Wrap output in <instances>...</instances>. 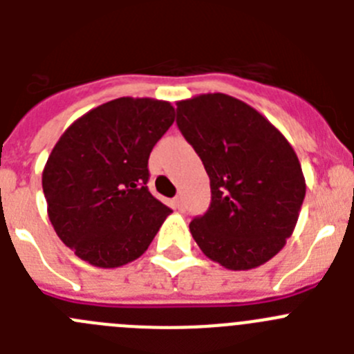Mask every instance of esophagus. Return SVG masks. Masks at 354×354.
<instances>
[{"instance_id":"esophagus-1","label":"esophagus","mask_w":354,"mask_h":354,"mask_svg":"<svg viewBox=\"0 0 354 354\" xmlns=\"http://www.w3.org/2000/svg\"><path fill=\"white\" fill-rule=\"evenodd\" d=\"M174 202H175V205H177V207H179V209H183V207H184L183 195H177V196H175V200H174Z\"/></svg>"}]
</instances>
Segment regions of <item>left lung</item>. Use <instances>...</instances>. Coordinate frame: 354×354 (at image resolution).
Listing matches in <instances>:
<instances>
[{"label":"left lung","instance_id":"left-lung-1","mask_svg":"<svg viewBox=\"0 0 354 354\" xmlns=\"http://www.w3.org/2000/svg\"><path fill=\"white\" fill-rule=\"evenodd\" d=\"M177 126L211 180V205L189 223L211 261L245 271L274 257L305 198L298 156L257 109L225 93L177 102Z\"/></svg>","mask_w":354,"mask_h":354}]
</instances>
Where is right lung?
Instances as JSON below:
<instances>
[{
    "label": "right lung",
    "mask_w": 354,
    "mask_h": 354,
    "mask_svg": "<svg viewBox=\"0 0 354 354\" xmlns=\"http://www.w3.org/2000/svg\"><path fill=\"white\" fill-rule=\"evenodd\" d=\"M175 120L170 102L120 97L77 118L42 174L48 214L77 257L97 268L138 259L171 209L149 192V156Z\"/></svg>",
    "instance_id": "1"
}]
</instances>
